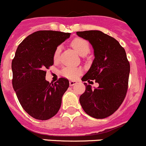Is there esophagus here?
Instances as JSON below:
<instances>
[{
	"label": "esophagus",
	"mask_w": 146,
	"mask_h": 146,
	"mask_svg": "<svg viewBox=\"0 0 146 146\" xmlns=\"http://www.w3.org/2000/svg\"><path fill=\"white\" fill-rule=\"evenodd\" d=\"M76 83H77V81H75V80H70V81H69V85H70V86H73L74 85H75Z\"/></svg>",
	"instance_id": "34e87169"
}]
</instances>
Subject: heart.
Returning a JSON list of instances; mask_svg holds the SVG:
<instances>
[{
    "label": "heart",
    "mask_w": 146,
    "mask_h": 146,
    "mask_svg": "<svg viewBox=\"0 0 146 146\" xmlns=\"http://www.w3.org/2000/svg\"><path fill=\"white\" fill-rule=\"evenodd\" d=\"M71 46L77 53L81 56H86L90 52V44L87 40L80 37H77L71 42ZM60 48L58 47L55 49L53 55V59L56 60L58 58ZM82 73V69L79 67L66 66L61 70V74L63 77L69 80H75Z\"/></svg>",
    "instance_id": "obj_1"
}]
</instances>
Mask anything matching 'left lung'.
I'll return each instance as SVG.
<instances>
[{
    "label": "left lung",
    "instance_id": "1",
    "mask_svg": "<svg viewBox=\"0 0 146 146\" xmlns=\"http://www.w3.org/2000/svg\"><path fill=\"white\" fill-rule=\"evenodd\" d=\"M77 35L88 40L95 56L82 81L90 82L91 80L99 85L92 89L91 86L84 82L86 91L80 97V103L88 115L105 118L116 111L126 97L129 62L124 48L109 35L100 31H77Z\"/></svg>",
    "mask_w": 146,
    "mask_h": 146
}]
</instances>
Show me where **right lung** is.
Returning <instances> with one entry per match:
<instances>
[{"label":"right lung","mask_w":146,"mask_h":146,"mask_svg":"<svg viewBox=\"0 0 146 146\" xmlns=\"http://www.w3.org/2000/svg\"><path fill=\"white\" fill-rule=\"evenodd\" d=\"M71 33L38 31L19 44L11 62L12 86L25 112L38 120H47L57 114L62 96L69 86L60 77L55 83L45 80L46 70L53 65V55Z\"/></svg>","instance_id":"right-lung-1"}]
</instances>
